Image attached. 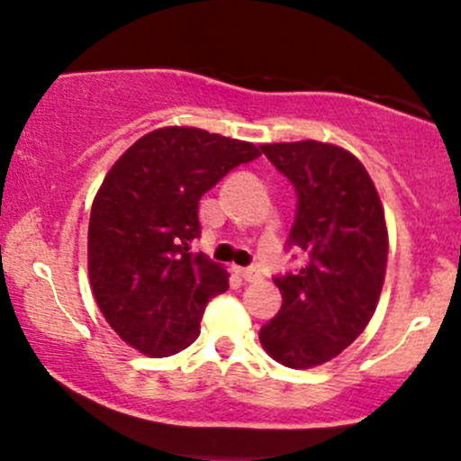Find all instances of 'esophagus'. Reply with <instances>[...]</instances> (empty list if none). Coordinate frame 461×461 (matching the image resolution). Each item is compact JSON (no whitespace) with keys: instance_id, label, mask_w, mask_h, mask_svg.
Instances as JSON below:
<instances>
[{"instance_id":"esophagus-1","label":"esophagus","mask_w":461,"mask_h":461,"mask_svg":"<svg viewBox=\"0 0 461 461\" xmlns=\"http://www.w3.org/2000/svg\"><path fill=\"white\" fill-rule=\"evenodd\" d=\"M235 273H237V276L244 277L246 282H255V280H259V277H262V276H259L258 268H241V267H235Z\"/></svg>"}]
</instances>
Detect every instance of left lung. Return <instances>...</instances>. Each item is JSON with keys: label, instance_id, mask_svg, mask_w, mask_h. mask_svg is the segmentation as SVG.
I'll return each instance as SVG.
<instances>
[{"label": "left lung", "instance_id": "left-lung-1", "mask_svg": "<svg viewBox=\"0 0 461 461\" xmlns=\"http://www.w3.org/2000/svg\"><path fill=\"white\" fill-rule=\"evenodd\" d=\"M262 152L298 193L289 241L307 250L309 264L276 277L282 307L259 343L273 361L312 370L349 348L375 316L390 246L384 203L349 149L295 140Z\"/></svg>", "mask_w": 461, "mask_h": 461}]
</instances>
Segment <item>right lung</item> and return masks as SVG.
<instances>
[{
	"mask_svg": "<svg viewBox=\"0 0 461 461\" xmlns=\"http://www.w3.org/2000/svg\"><path fill=\"white\" fill-rule=\"evenodd\" d=\"M259 154L246 140L167 125L140 136L104 175L86 267L104 321L130 348L163 358L197 340L208 300L229 289L221 264L190 253L202 232L199 199Z\"/></svg>",
	"mask_w": 461,
	"mask_h": 461,
	"instance_id": "add662e5",
	"label": "right lung"
}]
</instances>
